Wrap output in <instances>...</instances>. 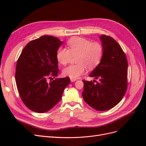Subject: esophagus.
Wrapping results in <instances>:
<instances>
[{
  "label": "esophagus",
  "instance_id": "esophagus-1",
  "mask_svg": "<svg viewBox=\"0 0 146 146\" xmlns=\"http://www.w3.org/2000/svg\"><path fill=\"white\" fill-rule=\"evenodd\" d=\"M77 80L76 78H70V81H71L72 82H76Z\"/></svg>",
  "mask_w": 146,
  "mask_h": 146
}]
</instances>
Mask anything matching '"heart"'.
Wrapping results in <instances>:
<instances>
[{"instance_id":"b5f03b06","label":"heart","mask_w":146,"mask_h":146,"mask_svg":"<svg viewBox=\"0 0 146 146\" xmlns=\"http://www.w3.org/2000/svg\"><path fill=\"white\" fill-rule=\"evenodd\" d=\"M68 49L61 47L56 52L58 63L66 65L76 56L77 64H71L63 69V74L72 78H77L86 71V66L90 69L94 68L102 59L104 48L98 42H91L87 39L76 37L70 39L68 43Z\"/></svg>"}]
</instances>
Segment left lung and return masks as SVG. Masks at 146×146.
<instances>
[{
  "mask_svg": "<svg viewBox=\"0 0 146 146\" xmlns=\"http://www.w3.org/2000/svg\"><path fill=\"white\" fill-rule=\"evenodd\" d=\"M100 38L104 48L103 55L100 63L89 75L99 82L94 84L92 81L83 80L82 96L92 108L106 111L115 107L125 95L128 63L125 53L116 40L105 35H102Z\"/></svg>",
  "mask_w": 146,
  "mask_h": 146,
  "instance_id": "left-lung-1",
  "label": "left lung"
}]
</instances>
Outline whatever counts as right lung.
Instances as JSON below:
<instances>
[{
    "label": "right lung",
    "instance_id": "add662e5",
    "mask_svg": "<svg viewBox=\"0 0 146 146\" xmlns=\"http://www.w3.org/2000/svg\"><path fill=\"white\" fill-rule=\"evenodd\" d=\"M63 41L44 35L30 41L17 61L15 80L17 91L25 105L32 111L42 113L58 104L69 77L55 78L59 72L56 52Z\"/></svg>",
    "mask_w": 146,
    "mask_h": 146
}]
</instances>
